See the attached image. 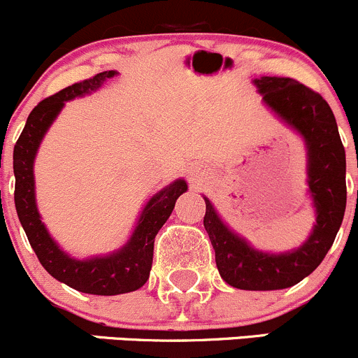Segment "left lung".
I'll return each mask as SVG.
<instances>
[{
  "label": "left lung",
  "instance_id": "8db88e82",
  "mask_svg": "<svg viewBox=\"0 0 358 358\" xmlns=\"http://www.w3.org/2000/svg\"><path fill=\"white\" fill-rule=\"evenodd\" d=\"M263 103L302 136L307 150V193L316 224L299 248L285 252L259 251L222 220L206 196L205 224L218 273L241 290H282L309 276L328 255L347 206V160L331 107L321 95L292 78L252 80Z\"/></svg>",
  "mask_w": 358,
  "mask_h": 358
}]
</instances>
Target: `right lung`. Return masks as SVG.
<instances>
[{
    "mask_svg": "<svg viewBox=\"0 0 358 358\" xmlns=\"http://www.w3.org/2000/svg\"><path fill=\"white\" fill-rule=\"evenodd\" d=\"M116 75L117 71L114 70L102 71L37 103L27 117L24 131L13 148L15 208L34 252L49 275L75 290L92 295L128 294L147 283L157 232L171 217L176 199L187 191L186 180L176 179L153 194L141 210L128 242L109 255L78 259L68 255L51 237L36 201L34 162L37 152L48 129L63 110L64 102L94 94L103 82Z\"/></svg>",
    "mask_w": 358,
    "mask_h": 358,
    "instance_id": "obj_1",
    "label": "right lung"
}]
</instances>
